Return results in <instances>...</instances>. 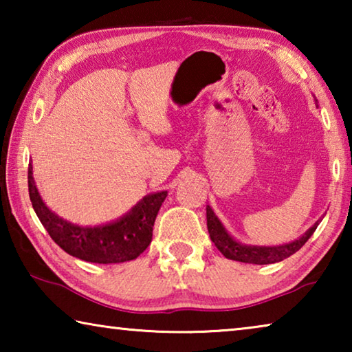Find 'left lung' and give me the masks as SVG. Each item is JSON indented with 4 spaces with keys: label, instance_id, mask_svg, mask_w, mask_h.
I'll return each instance as SVG.
<instances>
[{
    "label": "left lung",
    "instance_id": "1",
    "mask_svg": "<svg viewBox=\"0 0 352 352\" xmlns=\"http://www.w3.org/2000/svg\"><path fill=\"white\" fill-rule=\"evenodd\" d=\"M321 219H318L311 228H309L305 234L298 237L294 242L283 243V245H247L236 241L231 236L223 223L220 222L216 212L212 211L210 205H206V225H208V233H210L211 241L217 250L222 253L226 259H233L239 262H245V264H256V265H265V264H275V262L284 261L294 253H296L305 243L309 241V237L314 234V231L317 230Z\"/></svg>",
    "mask_w": 352,
    "mask_h": 352
}]
</instances>
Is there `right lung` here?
I'll use <instances>...</instances> for the list:
<instances>
[{"label":"right lung","instance_id":"right-lung-1","mask_svg":"<svg viewBox=\"0 0 352 352\" xmlns=\"http://www.w3.org/2000/svg\"><path fill=\"white\" fill-rule=\"evenodd\" d=\"M28 186L34 211L51 239L68 254L94 264H119L138 258L152 242L155 219L168 195V190L147 194L122 217L83 226L58 217L45 205L34 180L32 163L28 169Z\"/></svg>","mask_w":352,"mask_h":352}]
</instances>
